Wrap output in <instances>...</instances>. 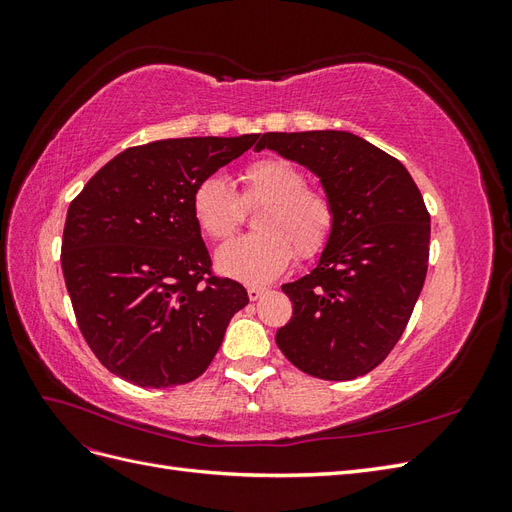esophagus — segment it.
<instances>
[{"label":"esophagus","mask_w":512,"mask_h":512,"mask_svg":"<svg viewBox=\"0 0 512 512\" xmlns=\"http://www.w3.org/2000/svg\"><path fill=\"white\" fill-rule=\"evenodd\" d=\"M267 294V290L265 288H260V286H247V297H250V301H258V299H262Z\"/></svg>","instance_id":"esophagus-1"}]
</instances>
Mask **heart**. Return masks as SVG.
Masks as SVG:
<instances>
[{
    "instance_id": "heart-1",
    "label": "heart",
    "mask_w": 512,
    "mask_h": 512,
    "mask_svg": "<svg viewBox=\"0 0 512 512\" xmlns=\"http://www.w3.org/2000/svg\"><path fill=\"white\" fill-rule=\"evenodd\" d=\"M241 196L222 175H209L192 192L196 226L211 241L235 235L245 207L256 215V235L226 243L215 254L220 273L250 284H267L284 273L297 250L314 258L327 247L335 228L333 200L322 190L307 188L303 170L282 158H260L241 173Z\"/></svg>"
}]
</instances>
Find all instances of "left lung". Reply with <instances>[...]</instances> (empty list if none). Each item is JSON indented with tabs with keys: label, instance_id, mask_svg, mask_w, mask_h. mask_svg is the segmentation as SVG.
<instances>
[{
	"label": "left lung",
	"instance_id": "8db88e82",
	"mask_svg": "<svg viewBox=\"0 0 512 512\" xmlns=\"http://www.w3.org/2000/svg\"><path fill=\"white\" fill-rule=\"evenodd\" d=\"M260 149L312 170L335 207L316 267L282 286L292 318L277 331V348L314 378L365 376L399 342L425 284L423 196L404 164L350 132H267Z\"/></svg>",
	"mask_w": 512,
	"mask_h": 512
}]
</instances>
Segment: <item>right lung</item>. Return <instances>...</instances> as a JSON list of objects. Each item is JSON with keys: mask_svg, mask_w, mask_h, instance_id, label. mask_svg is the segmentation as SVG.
Wrapping results in <instances>:
<instances>
[{"mask_svg": "<svg viewBox=\"0 0 512 512\" xmlns=\"http://www.w3.org/2000/svg\"><path fill=\"white\" fill-rule=\"evenodd\" d=\"M258 141L166 138L121 151L87 181L66 218L61 269L76 322L111 374L145 389L196 380L247 305L211 275L192 192Z\"/></svg>", "mask_w": 512, "mask_h": 512, "instance_id": "obj_1", "label": "right lung"}]
</instances>
